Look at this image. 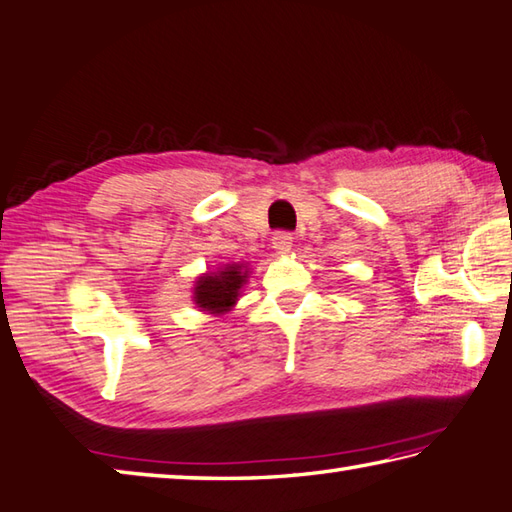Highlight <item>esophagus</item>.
Wrapping results in <instances>:
<instances>
[{
  "instance_id": "34e87169",
  "label": "esophagus",
  "mask_w": 512,
  "mask_h": 512,
  "mask_svg": "<svg viewBox=\"0 0 512 512\" xmlns=\"http://www.w3.org/2000/svg\"><path fill=\"white\" fill-rule=\"evenodd\" d=\"M291 246H293L291 232H275V235H273V248L277 250V253L286 255L288 250H291Z\"/></svg>"
}]
</instances>
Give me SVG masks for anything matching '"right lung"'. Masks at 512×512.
<instances>
[{
  "label": "right lung",
  "mask_w": 512,
  "mask_h": 512,
  "mask_svg": "<svg viewBox=\"0 0 512 512\" xmlns=\"http://www.w3.org/2000/svg\"><path fill=\"white\" fill-rule=\"evenodd\" d=\"M248 277L250 266L239 262L201 273L197 280H194L192 302L197 304L199 311H206L210 315H224L237 306L241 288L246 286Z\"/></svg>",
  "instance_id": "right-lung-1"
}]
</instances>
